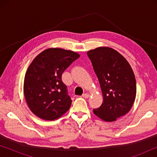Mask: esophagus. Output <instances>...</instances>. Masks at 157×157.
I'll use <instances>...</instances> for the list:
<instances>
[{
    "label": "esophagus",
    "instance_id": "obj_1",
    "mask_svg": "<svg viewBox=\"0 0 157 157\" xmlns=\"http://www.w3.org/2000/svg\"><path fill=\"white\" fill-rule=\"evenodd\" d=\"M82 97H83V98H88L89 97V94H87V93L83 94V95H82Z\"/></svg>",
    "mask_w": 157,
    "mask_h": 157
}]
</instances>
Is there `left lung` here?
<instances>
[{
    "instance_id": "left-lung-1",
    "label": "left lung",
    "mask_w": 157,
    "mask_h": 157,
    "mask_svg": "<svg viewBox=\"0 0 157 157\" xmlns=\"http://www.w3.org/2000/svg\"><path fill=\"white\" fill-rule=\"evenodd\" d=\"M99 81L103 103L94 109L105 121H115L131 110L136 94V78L130 64L114 49L98 47L87 52Z\"/></svg>"
}]
</instances>
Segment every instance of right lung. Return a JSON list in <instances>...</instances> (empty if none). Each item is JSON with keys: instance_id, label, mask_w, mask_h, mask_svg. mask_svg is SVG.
<instances>
[{"instance_id": "add662e5", "label": "right lung", "mask_w": 157, "mask_h": 157, "mask_svg": "<svg viewBox=\"0 0 157 157\" xmlns=\"http://www.w3.org/2000/svg\"><path fill=\"white\" fill-rule=\"evenodd\" d=\"M79 56L74 51L50 48L40 53L30 64L23 93L30 110L38 117L53 121L68 111L72 101L61 76Z\"/></svg>"}]
</instances>
